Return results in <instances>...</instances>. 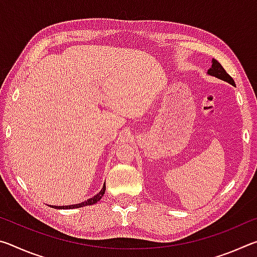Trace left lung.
<instances>
[{"label": "left lung", "mask_w": 257, "mask_h": 257, "mask_svg": "<svg viewBox=\"0 0 257 257\" xmlns=\"http://www.w3.org/2000/svg\"><path fill=\"white\" fill-rule=\"evenodd\" d=\"M207 73H208V75H211V76H214L216 78H219V79H221V80L227 81V82H229V84L234 85V81H233L232 78L229 76V73H227V71L224 70L223 67L221 66V64L214 59L212 60V67L208 69Z\"/></svg>", "instance_id": "left-lung-1"}]
</instances>
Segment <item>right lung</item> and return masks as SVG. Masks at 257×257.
Segmentation results:
<instances>
[{"label": "right lung", "mask_w": 257, "mask_h": 257, "mask_svg": "<svg viewBox=\"0 0 257 257\" xmlns=\"http://www.w3.org/2000/svg\"><path fill=\"white\" fill-rule=\"evenodd\" d=\"M104 193H105V185L103 186L102 190L99 191V193H98L97 195H95V196H94L93 198H89L88 201L82 202V203H80V204H75V205H68V206H51V207H53V208H60V210H61V208H63V210H68V208H78V207H82V206H87V205H93V204L97 203V202L99 201V199L102 198Z\"/></svg>", "instance_id": "1"}]
</instances>
